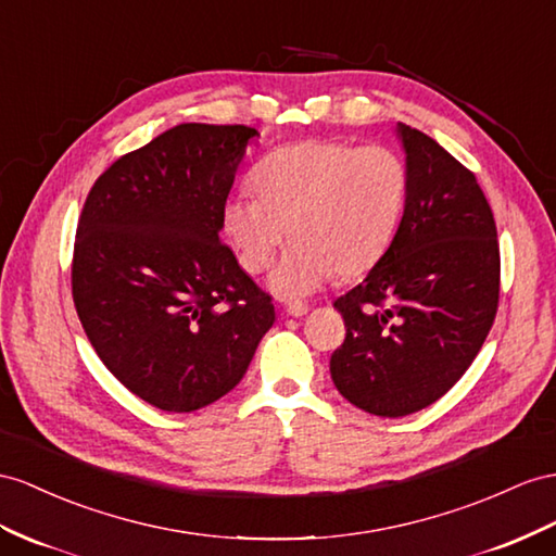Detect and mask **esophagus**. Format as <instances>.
I'll use <instances>...</instances> for the list:
<instances>
[{
  "label": "esophagus",
  "instance_id": "1",
  "mask_svg": "<svg viewBox=\"0 0 556 556\" xmlns=\"http://www.w3.org/2000/svg\"><path fill=\"white\" fill-rule=\"evenodd\" d=\"M283 312H287V315H291V317H305L307 312H309V305H305V303H289L287 307H283Z\"/></svg>",
  "mask_w": 556,
  "mask_h": 556
}]
</instances>
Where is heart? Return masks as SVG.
Segmentation results:
<instances>
[{
	"label": "heart",
	"instance_id": "b5f03b06",
	"mask_svg": "<svg viewBox=\"0 0 556 556\" xmlns=\"http://www.w3.org/2000/svg\"><path fill=\"white\" fill-rule=\"evenodd\" d=\"M253 188L225 199L220 223L239 265L261 275L289 237L269 277L283 301H301L336 273L371 269L388 251L408 199V164L388 146L336 140L289 142L253 168Z\"/></svg>",
	"mask_w": 556,
	"mask_h": 556
}]
</instances>
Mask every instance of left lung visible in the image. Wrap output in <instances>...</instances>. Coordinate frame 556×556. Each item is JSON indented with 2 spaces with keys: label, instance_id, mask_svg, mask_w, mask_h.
<instances>
[{
  "label": "left lung",
  "instance_id": "left-lung-1",
  "mask_svg": "<svg viewBox=\"0 0 556 556\" xmlns=\"http://www.w3.org/2000/svg\"><path fill=\"white\" fill-rule=\"evenodd\" d=\"M408 199L390 249L333 307L345 340L331 378L350 404L402 418L434 404L475 362L501 293L493 211L475 174L437 140L396 126Z\"/></svg>",
  "mask_w": 556,
  "mask_h": 556
}]
</instances>
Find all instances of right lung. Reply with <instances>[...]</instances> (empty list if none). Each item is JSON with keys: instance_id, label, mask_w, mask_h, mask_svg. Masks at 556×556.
I'll return each instance as SVG.
<instances>
[{"instance_id": "add662e5", "label": "right lung", "mask_w": 556, "mask_h": 556, "mask_svg": "<svg viewBox=\"0 0 556 556\" xmlns=\"http://www.w3.org/2000/svg\"><path fill=\"white\" fill-rule=\"evenodd\" d=\"M251 126L178 124L119 156L84 202L73 298L98 357L126 390L190 414L244 378L275 324L273 298L220 241Z\"/></svg>"}]
</instances>
